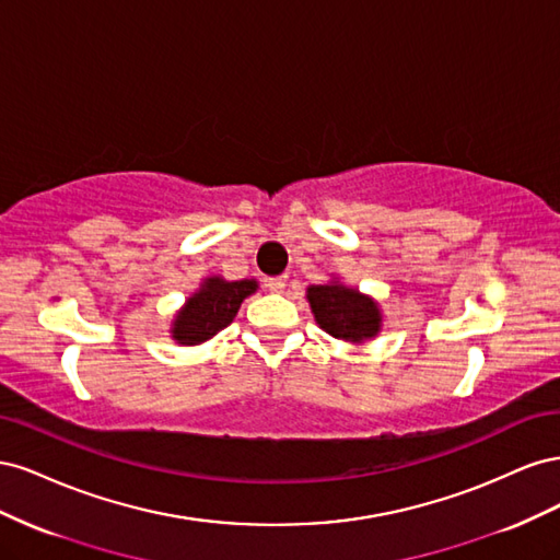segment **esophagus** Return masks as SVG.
Here are the masks:
<instances>
[{
    "label": "esophagus",
    "mask_w": 560,
    "mask_h": 560,
    "mask_svg": "<svg viewBox=\"0 0 560 560\" xmlns=\"http://www.w3.org/2000/svg\"><path fill=\"white\" fill-rule=\"evenodd\" d=\"M266 290L273 292V294H280L284 290V278H266Z\"/></svg>",
    "instance_id": "34e87169"
}]
</instances>
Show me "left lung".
Here are the masks:
<instances>
[{
  "instance_id": "1",
  "label": "left lung",
  "mask_w": 560,
  "mask_h": 560,
  "mask_svg": "<svg viewBox=\"0 0 560 560\" xmlns=\"http://www.w3.org/2000/svg\"><path fill=\"white\" fill-rule=\"evenodd\" d=\"M308 301L317 325L343 341L360 343L381 329L376 303L358 290H348L343 284H313Z\"/></svg>"
}]
</instances>
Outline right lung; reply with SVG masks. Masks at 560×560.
Instances as JSON below:
<instances>
[{
  "label": "right lung",
  "instance_id": "obj_1",
  "mask_svg": "<svg viewBox=\"0 0 560 560\" xmlns=\"http://www.w3.org/2000/svg\"><path fill=\"white\" fill-rule=\"evenodd\" d=\"M254 290H257L254 280L226 282L222 278H210L202 284V290L186 301V306L179 311L173 338L182 346H198L208 341V338L231 325L233 317L238 315L243 299H247Z\"/></svg>",
  "mask_w": 560,
  "mask_h": 560
}]
</instances>
